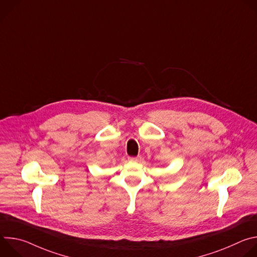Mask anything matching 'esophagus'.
<instances>
[{
	"label": "esophagus",
	"mask_w": 257,
	"mask_h": 257,
	"mask_svg": "<svg viewBox=\"0 0 257 257\" xmlns=\"http://www.w3.org/2000/svg\"><path fill=\"white\" fill-rule=\"evenodd\" d=\"M128 160H129L130 162H138V161L140 160V157H136V158L130 157V158H128Z\"/></svg>",
	"instance_id": "1"
}]
</instances>
